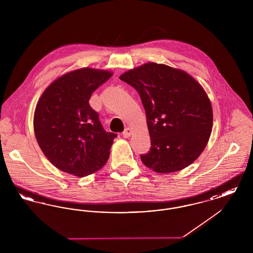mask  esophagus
I'll return each instance as SVG.
<instances>
[{
    "label": "esophagus",
    "mask_w": 253,
    "mask_h": 253,
    "mask_svg": "<svg viewBox=\"0 0 253 253\" xmlns=\"http://www.w3.org/2000/svg\"><path fill=\"white\" fill-rule=\"evenodd\" d=\"M132 134V130L130 129V128H126L123 132H122V135H123V137H125V138H128V137H130V135Z\"/></svg>",
    "instance_id": "esophagus-1"
}]
</instances>
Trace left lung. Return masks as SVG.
I'll list each match as a JSON object with an SVG mask.
<instances>
[{
  "label": "left lung",
  "mask_w": 253,
  "mask_h": 253,
  "mask_svg": "<svg viewBox=\"0 0 253 253\" xmlns=\"http://www.w3.org/2000/svg\"><path fill=\"white\" fill-rule=\"evenodd\" d=\"M121 81L139 94L151 138L141 155L159 173L178 171L201 155L212 128V108L204 89L179 69L155 62L122 74Z\"/></svg>",
  "instance_id": "obj_1"
}]
</instances>
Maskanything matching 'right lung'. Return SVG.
<instances>
[{"instance_id": "obj_1", "label": "right lung", "mask_w": 253, "mask_h": 253, "mask_svg": "<svg viewBox=\"0 0 253 253\" xmlns=\"http://www.w3.org/2000/svg\"><path fill=\"white\" fill-rule=\"evenodd\" d=\"M112 75L106 70L78 69L57 79L40 97L34 115L37 141L60 170L84 177L107 162L117 134L103 129L89 99Z\"/></svg>"}]
</instances>
